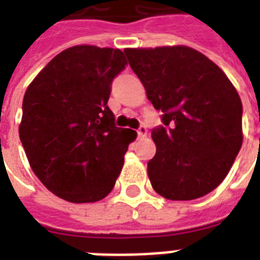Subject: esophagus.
Returning <instances> with one entry per match:
<instances>
[{
    "mask_svg": "<svg viewBox=\"0 0 260 260\" xmlns=\"http://www.w3.org/2000/svg\"><path fill=\"white\" fill-rule=\"evenodd\" d=\"M138 136L139 138H146L147 136V129L145 128V126H141L139 129H138Z\"/></svg>",
    "mask_w": 260,
    "mask_h": 260,
    "instance_id": "1",
    "label": "esophagus"
}]
</instances>
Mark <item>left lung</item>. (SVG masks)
<instances>
[{"instance_id": "1", "label": "left lung", "mask_w": 260, "mask_h": 260, "mask_svg": "<svg viewBox=\"0 0 260 260\" xmlns=\"http://www.w3.org/2000/svg\"><path fill=\"white\" fill-rule=\"evenodd\" d=\"M163 126L147 175L158 195L192 201L217 188L242 145V103L217 65L186 46L125 48Z\"/></svg>"}]
</instances>
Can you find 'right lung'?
I'll list each match as a JSON object with an SVG mask.
<instances>
[{"label": "right lung", "instance_id": "1", "mask_svg": "<svg viewBox=\"0 0 260 260\" xmlns=\"http://www.w3.org/2000/svg\"><path fill=\"white\" fill-rule=\"evenodd\" d=\"M125 51L74 46L55 55L26 89L19 138L43 185L71 203L111 192L136 132L114 125L110 86Z\"/></svg>", "mask_w": 260, "mask_h": 260}]
</instances>
